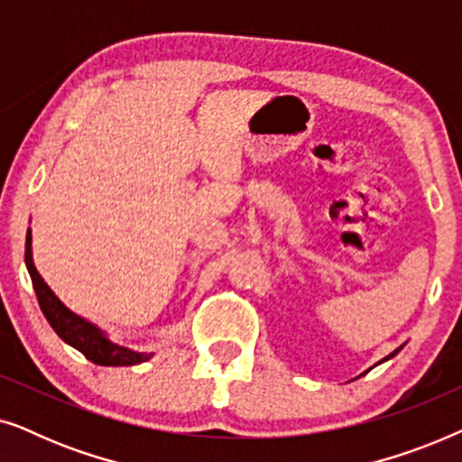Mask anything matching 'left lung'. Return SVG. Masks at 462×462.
Segmentation results:
<instances>
[{
  "mask_svg": "<svg viewBox=\"0 0 462 462\" xmlns=\"http://www.w3.org/2000/svg\"><path fill=\"white\" fill-rule=\"evenodd\" d=\"M402 346H403V345H402ZM402 346H397V349H395L393 353H389V356H387V357H383V359H381V362H378V364H383V362H387V359H391V357H395V356H397V353H400V351H402Z\"/></svg>",
  "mask_w": 462,
  "mask_h": 462,
  "instance_id": "obj_1",
  "label": "left lung"
}]
</instances>
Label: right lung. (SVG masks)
I'll return each instance as SVG.
<instances>
[{"label":"right lung","mask_w":462,"mask_h":462,"mask_svg":"<svg viewBox=\"0 0 462 462\" xmlns=\"http://www.w3.org/2000/svg\"><path fill=\"white\" fill-rule=\"evenodd\" d=\"M24 263H27V271L31 275V282H33L37 300H40L42 313L46 315L48 324L52 326V330L59 334L67 345H71L73 349L84 353L92 364L136 365L153 357V353L132 351L128 346L116 345L98 326L90 324V321L79 318V315H75L71 309L62 305L59 296L50 290L48 283L43 282V277L40 275V271L35 269L33 250H31V229L27 233V245H24Z\"/></svg>","instance_id":"obj_1"}]
</instances>
